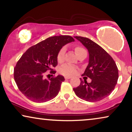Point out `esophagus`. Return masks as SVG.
<instances>
[{"mask_svg": "<svg viewBox=\"0 0 132 132\" xmlns=\"http://www.w3.org/2000/svg\"><path fill=\"white\" fill-rule=\"evenodd\" d=\"M71 77H64V78H65L66 79H70L71 78Z\"/></svg>", "mask_w": 132, "mask_h": 132, "instance_id": "1", "label": "esophagus"}]
</instances>
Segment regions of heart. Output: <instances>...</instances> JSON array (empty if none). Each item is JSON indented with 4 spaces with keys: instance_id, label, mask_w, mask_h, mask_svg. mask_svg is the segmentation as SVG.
I'll use <instances>...</instances> for the list:
<instances>
[{
    "instance_id": "b5f03b06",
    "label": "heart",
    "mask_w": 132,
    "mask_h": 132,
    "mask_svg": "<svg viewBox=\"0 0 132 132\" xmlns=\"http://www.w3.org/2000/svg\"><path fill=\"white\" fill-rule=\"evenodd\" d=\"M76 54L79 57L81 54L84 53L86 51L84 48L81 46L77 45L74 48ZM66 48L63 47L59 50L57 55V60L59 63H62L64 59V55H65ZM77 69L75 66L71 65L69 64H64L62 65L60 68V73L62 75L70 77L73 76L77 73Z\"/></svg>"
}]
</instances>
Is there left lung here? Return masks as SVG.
Masks as SVG:
<instances>
[{
    "label": "left lung",
    "mask_w": 132,
    "mask_h": 132,
    "mask_svg": "<svg viewBox=\"0 0 132 132\" xmlns=\"http://www.w3.org/2000/svg\"><path fill=\"white\" fill-rule=\"evenodd\" d=\"M88 50L89 63L84 73V80L80 78L81 83L73 88L76 95L84 101L94 102L102 100L110 94L117 83L118 70L112 57L95 42L90 39L74 36ZM92 79L86 82V77Z\"/></svg>",
    "instance_id": "1"
}]
</instances>
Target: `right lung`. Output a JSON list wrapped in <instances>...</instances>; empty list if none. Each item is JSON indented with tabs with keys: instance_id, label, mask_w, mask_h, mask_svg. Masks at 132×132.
I'll return each instance as SVG.
<instances>
[{
	"instance_id": "add662e5",
	"label": "right lung",
	"mask_w": 132,
	"mask_h": 132,
	"mask_svg": "<svg viewBox=\"0 0 132 132\" xmlns=\"http://www.w3.org/2000/svg\"><path fill=\"white\" fill-rule=\"evenodd\" d=\"M74 40L67 35L51 36L31 46L22 55L14 68V77L18 89L27 99L45 102L59 94L64 78L62 75L53 76L56 71L53 68L57 65L59 50ZM48 70L52 77L45 79L44 75Z\"/></svg>"
}]
</instances>
